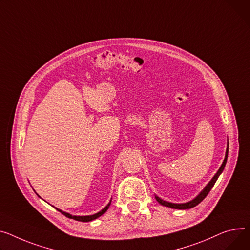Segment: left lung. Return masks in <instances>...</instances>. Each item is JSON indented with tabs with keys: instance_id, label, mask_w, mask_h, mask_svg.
<instances>
[{
	"instance_id": "obj_1",
	"label": "left lung",
	"mask_w": 250,
	"mask_h": 250,
	"mask_svg": "<svg viewBox=\"0 0 250 250\" xmlns=\"http://www.w3.org/2000/svg\"><path fill=\"white\" fill-rule=\"evenodd\" d=\"M227 156H228V146H227V149H226V155H225V159H224V161H223V163H222V165H221V167H220V169L218 170V172H217V174H216L214 177H213V179L209 182V184L205 187V189L199 194L194 200H192V201H190V202H188V203H184V204H175V203H169V202H166V201H164V200H162V199H160L159 197H157L156 196V200L161 204V205H164V206H167V207H170V208H174V209H190V208H193V207H195V206H197L199 203H201L204 199L206 198V196L208 195V193L211 191V189L213 188V186H214V184L216 183V181H217V179H218V177L220 176V174L223 172V170H224V167H225V165H226V162H227Z\"/></svg>"
}]
</instances>
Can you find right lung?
Wrapping results in <instances>:
<instances>
[{"label": "right lung", "mask_w": 250, "mask_h": 250, "mask_svg": "<svg viewBox=\"0 0 250 250\" xmlns=\"http://www.w3.org/2000/svg\"><path fill=\"white\" fill-rule=\"evenodd\" d=\"M111 202V201H110ZM110 202L106 205V207H104L101 212H98V213H96V214H94V215H90V216H72V215H70V214H68V213H66V212H63V211H61V210H59V209H57L59 212H61L63 215H65L66 217H68V218H70V219H74V220H77V221H81V222H88V221H91V220H94V219H96V218H98L99 216H102L104 213H105L106 212V210L108 209V207H109V205H110Z\"/></svg>", "instance_id": "1"}]
</instances>
